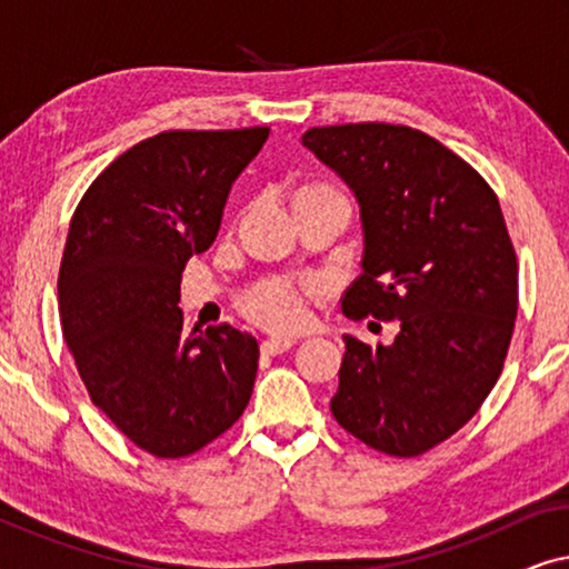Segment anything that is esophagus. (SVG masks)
<instances>
[{
  "instance_id": "34e87169",
  "label": "esophagus",
  "mask_w": 569,
  "mask_h": 569,
  "mask_svg": "<svg viewBox=\"0 0 569 569\" xmlns=\"http://www.w3.org/2000/svg\"><path fill=\"white\" fill-rule=\"evenodd\" d=\"M295 347V339H282V337H274V339H267L261 345V352L263 355H282L287 349Z\"/></svg>"
}]
</instances>
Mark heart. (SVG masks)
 <instances>
[{"label": "heart", "mask_w": 569, "mask_h": 569, "mask_svg": "<svg viewBox=\"0 0 569 569\" xmlns=\"http://www.w3.org/2000/svg\"><path fill=\"white\" fill-rule=\"evenodd\" d=\"M243 310L256 323L274 331H290L306 321L308 302L300 287L284 279H271L253 287L243 298Z\"/></svg>", "instance_id": "b5f03b06"}]
</instances>
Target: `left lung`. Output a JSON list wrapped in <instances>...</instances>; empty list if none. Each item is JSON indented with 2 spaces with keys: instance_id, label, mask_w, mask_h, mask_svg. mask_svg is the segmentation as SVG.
Instances as JSON below:
<instances>
[{
  "instance_id": "left-lung-1",
  "label": "left lung",
  "mask_w": 569,
  "mask_h": 569,
  "mask_svg": "<svg viewBox=\"0 0 569 569\" xmlns=\"http://www.w3.org/2000/svg\"><path fill=\"white\" fill-rule=\"evenodd\" d=\"M302 144L360 204L362 274L347 318L401 321L393 345L345 337L331 415L365 446L422 456L477 415L518 316V261L497 193L469 162L401 123L316 127Z\"/></svg>"
}]
</instances>
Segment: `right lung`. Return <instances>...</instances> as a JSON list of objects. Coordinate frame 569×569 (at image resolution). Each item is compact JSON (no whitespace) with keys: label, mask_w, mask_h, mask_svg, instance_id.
I'll return each mask as SVG.
<instances>
[{"label":"right lung","mask_w":569,"mask_h":569,"mask_svg":"<svg viewBox=\"0 0 569 569\" xmlns=\"http://www.w3.org/2000/svg\"><path fill=\"white\" fill-rule=\"evenodd\" d=\"M269 127L162 131L84 191L59 269V313L90 401L158 458H183L238 422L259 341L183 326L181 271L214 243L230 186Z\"/></svg>","instance_id":"obj_1"}]
</instances>
